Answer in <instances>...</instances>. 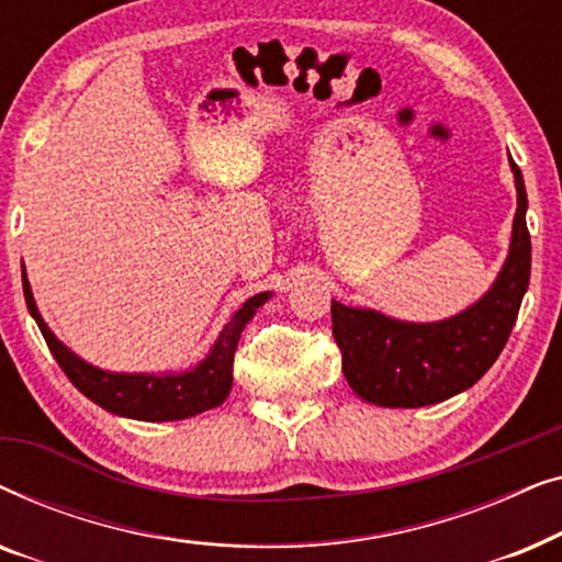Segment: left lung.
Instances as JSON below:
<instances>
[{
    "mask_svg": "<svg viewBox=\"0 0 562 562\" xmlns=\"http://www.w3.org/2000/svg\"><path fill=\"white\" fill-rule=\"evenodd\" d=\"M517 187V214L509 256L479 302L440 322H406L333 299V335L342 373L368 404L391 409L429 406L471 389L509 340L529 286L532 243L527 233V189L509 160Z\"/></svg>",
    "mask_w": 562,
    "mask_h": 562,
    "instance_id": "obj_1",
    "label": "left lung"
}]
</instances>
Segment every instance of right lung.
Masks as SVG:
<instances>
[{
  "instance_id": "1",
  "label": "right lung",
  "mask_w": 562,
  "mask_h": 562,
  "mask_svg": "<svg viewBox=\"0 0 562 562\" xmlns=\"http://www.w3.org/2000/svg\"><path fill=\"white\" fill-rule=\"evenodd\" d=\"M22 291H25L27 312L33 314L53 358L64 368L68 381L83 396L110 414L140 422H173L196 417V414L210 412L225 402L229 389H233V358L243 329L256 317L258 306H263L273 296L271 291H260V294L250 296L229 317L227 325L217 335V340H214L212 350L194 368L171 373H117L87 363V360L76 356L71 348H66L53 335V329L45 325L43 314L37 312L25 263H22Z\"/></svg>"
}]
</instances>
